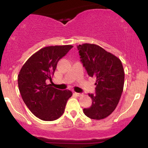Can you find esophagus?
<instances>
[{"instance_id": "esophagus-1", "label": "esophagus", "mask_w": 148, "mask_h": 148, "mask_svg": "<svg viewBox=\"0 0 148 148\" xmlns=\"http://www.w3.org/2000/svg\"><path fill=\"white\" fill-rule=\"evenodd\" d=\"M74 94H75L76 96H79V97L82 95V94H81V93H79V92H74Z\"/></svg>"}]
</instances>
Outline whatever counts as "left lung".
<instances>
[{"label":"left lung","instance_id":"left-lung-1","mask_svg":"<svg viewBox=\"0 0 148 148\" xmlns=\"http://www.w3.org/2000/svg\"><path fill=\"white\" fill-rule=\"evenodd\" d=\"M77 49L88 74L97 79L95 93L88 94L92 103L84 113L91 119L101 120L113 113L121 97L125 81L123 64L98 45L84 44Z\"/></svg>","mask_w":148,"mask_h":148}]
</instances>
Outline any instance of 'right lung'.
Returning <instances> with one entry per match:
<instances>
[{
    "label": "right lung",
    "instance_id": "1",
    "mask_svg": "<svg viewBox=\"0 0 148 148\" xmlns=\"http://www.w3.org/2000/svg\"><path fill=\"white\" fill-rule=\"evenodd\" d=\"M73 47L72 45L50 46L42 48L25 62L18 75L22 99L35 116L45 121L57 120L63 114L72 92L52 87V76L58 62Z\"/></svg>",
    "mask_w": 148,
    "mask_h": 148
}]
</instances>
